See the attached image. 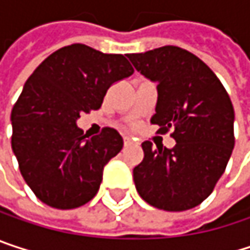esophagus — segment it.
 <instances>
[{"label": "esophagus", "mask_w": 250, "mask_h": 250, "mask_svg": "<svg viewBox=\"0 0 250 250\" xmlns=\"http://www.w3.org/2000/svg\"><path fill=\"white\" fill-rule=\"evenodd\" d=\"M123 139H125V145H128V143H131V139H130L128 136H125Z\"/></svg>", "instance_id": "obj_1"}]
</instances>
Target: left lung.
Masks as SVG:
<instances>
[{
  "instance_id": "obj_1",
  "label": "left lung",
  "mask_w": 250,
  "mask_h": 250,
  "mask_svg": "<svg viewBox=\"0 0 250 250\" xmlns=\"http://www.w3.org/2000/svg\"><path fill=\"white\" fill-rule=\"evenodd\" d=\"M136 71L158 86L152 125L172 130V149L142 143L145 158L133 169L139 195L165 211L201 204L225 172L234 147V110L225 86L195 55L176 46L127 55Z\"/></svg>"
}]
</instances>
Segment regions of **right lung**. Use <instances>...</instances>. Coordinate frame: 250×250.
I'll return each mask as SVG.
<instances>
[{"instance_id":"obj_1","label":"right lung","mask_w":250,"mask_h":250,"mask_svg":"<svg viewBox=\"0 0 250 250\" xmlns=\"http://www.w3.org/2000/svg\"><path fill=\"white\" fill-rule=\"evenodd\" d=\"M134 72L123 55L75 43L46 58L24 83L11 111L13 152L36 197L61 210L91 201L104 167L123 147L111 127L88 137L76 125L98 110L107 89Z\"/></svg>"}]
</instances>
